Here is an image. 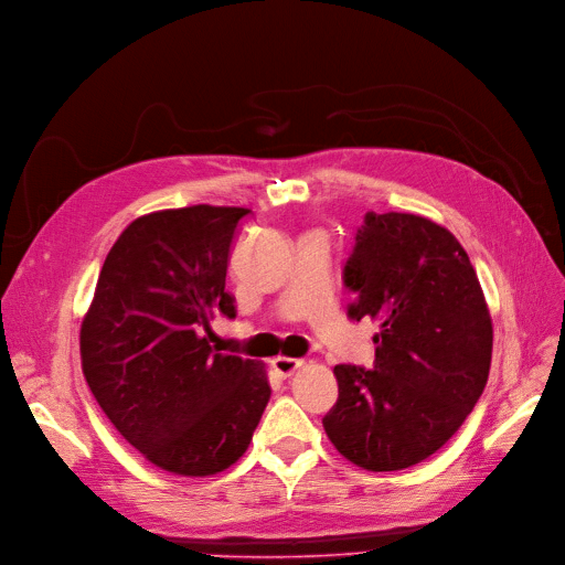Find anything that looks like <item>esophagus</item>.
<instances>
[{
    "label": "esophagus",
    "mask_w": 565,
    "mask_h": 565,
    "mask_svg": "<svg viewBox=\"0 0 565 565\" xmlns=\"http://www.w3.org/2000/svg\"><path fill=\"white\" fill-rule=\"evenodd\" d=\"M271 367H275L277 377L288 380V377H294V374L302 367V361H298V359H288V356H277L275 361H271Z\"/></svg>",
    "instance_id": "1"
}]
</instances>
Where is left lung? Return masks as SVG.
I'll use <instances>...</instances> for the list:
<instances>
[{"mask_svg":"<svg viewBox=\"0 0 565 565\" xmlns=\"http://www.w3.org/2000/svg\"><path fill=\"white\" fill-rule=\"evenodd\" d=\"M349 317L377 319L374 365H335L338 403L323 416L335 449L372 472L426 461L482 395L491 315L466 248L416 214H365L344 265Z\"/></svg>","mask_w":565,"mask_h":565,"instance_id":"1","label":"left lung"}]
</instances>
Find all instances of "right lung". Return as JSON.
<instances>
[{
    "label": "right lung",
    "instance_id": "1",
    "mask_svg": "<svg viewBox=\"0 0 565 565\" xmlns=\"http://www.w3.org/2000/svg\"><path fill=\"white\" fill-rule=\"evenodd\" d=\"M250 214L195 204L139 216L102 265L81 323V365L116 430L146 461L206 477L237 463L269 401L265 365L212 347L230 246Z\"/></svg>",
    "mask_w": 565,
    "mask_h": 565
}]
</instances>
